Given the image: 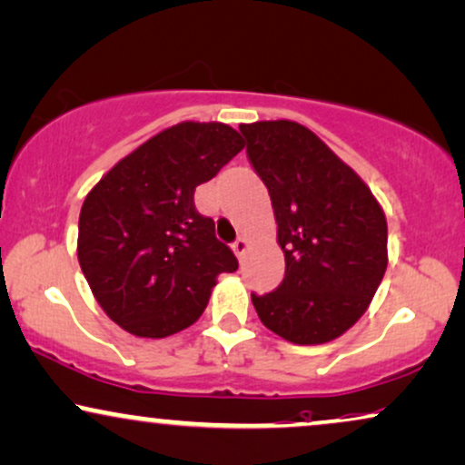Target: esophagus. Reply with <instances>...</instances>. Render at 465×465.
<instances>
[{"mask_svg": "<svg viewBox=\"0 0 465 465\" xmlns=\"http://www.w3.org/2000/svg\"><path fill=\"white\" fill-rule=\"evenodd\" d=\"M232 249H233V253H236L238 257H242L244 253H247V249H249V240L247 238H238L236 242L232 244Z\"/></svg>", "mask_w": 465, "mask_h": 465, "instance_id": "34e87169", "label": "esophagus"}]
</instances>
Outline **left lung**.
I'll return each instance as SVG.
<instances>
[{"label": "left lung", "instance_id": "obj_1", "mask_svg": "<svg viewBox=\"0 0 465 465\" xmlns=\"http://www.w3.org/2000/svg\"><path fill=\"white\" fill-rule=\"evenodd\" d=\"M271 194L286 275L251 294L260 321L294 344H324L360 321L388 268V223L371 188L294 121L240 125Z\"/></svg>", "mask_w": 465, "mask_h": 465}]
</instances>
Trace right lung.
Segmentation results:
<instances>
[{"label": "right lung", "mask_w": 465, "mask_h": 465, "mask_svg": "<svg viewBox=\"0 0 465 465\" xmlns=\"http://www.w3.org/2000/svg\"><path fill=\"white\" fill-rule=\"evenodd\" d=\"M244 141L225 123H177L116 162L80 212L77 260L97 303L138 338H166L203 314L236 255L194 208Z\"/></svg>", "instance_id": "right-lung-1"}]
</instances>
